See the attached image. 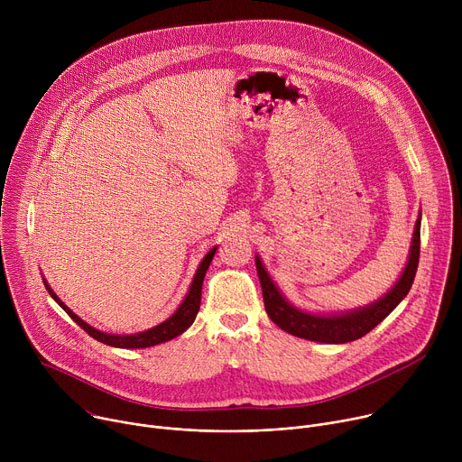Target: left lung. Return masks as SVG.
<instances>
[{"mask_svg":"<svg viewBox=\"0 0 462 462\" xmlns=\"http://www.w3.org/2000/svg\"><path fill=\"white\" fill-rule=\"evenodd\" d=\"M419 255H420V216L415 223L408 265L401 274L399 282L371 305L347 310L342 314H312V312L296 309L278 291V287L271 280L269 273L265 271V267H263V263L257 255H255V269L261 282L265 310L269 318L278 327H282L285 333L298 338L310 340V342H319V344H347L373 331V328L408 296L417 274Z\"/></svg>","mask_w":462,"mask_h":462,"instance_id":"obj_1","label":"left lung"}]
</instances>
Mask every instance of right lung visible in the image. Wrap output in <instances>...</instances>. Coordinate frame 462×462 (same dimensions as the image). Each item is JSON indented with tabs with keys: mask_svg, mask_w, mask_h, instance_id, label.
Wrapping results in <instances>:
<instances>
[{
	"mask_svg": "<svg viewBox=\"0 0 462 462\" xmlns=\"http://www.w3.org/2000/svg\"><path fill=\"white\" fill-rule=\"evenodd\" d=\"M216 250H217V246H214V248L205 255V259L201 261V265H199V269H197V273H195V276H193V282H191V285H189V291H188L186 298L182 300V303L179 305V309H177L168 319H164L162 323H159V325L148 328V331L137 333V335H107V333L98 331V328H95V327H91L89 323H86V321H84L82 318H79L68 305H65V303L52 292V289L49 287V283H47L45 280H43V283H45V289L49 291L51 298H52L65 312H68V314L71 316V319H73L75 323H79L91 338H95V340H98V342H102V344H106V346L118 347V349H144V347H152V346H159V344H162V342L173 340L175 337L182 335V333L186 331V328L193 323V319H195V316H197V312H199V307H201L203 280H205V274H207V271H208V267H210V263H212V257H214Z\"/></svg>",
	"mask_w": 462,
	"mask_h": 462,
	"instance_id": "1",
	"label": "right lung"
}]
</instances>
